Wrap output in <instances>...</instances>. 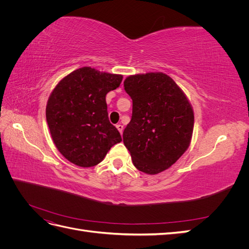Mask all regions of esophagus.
Masks as SVG:
<instances>
[{"instance_id":"1","label":"esophagus","mask_w":249,"mask_h":249,"mask_svg":"<svg viewBox=\"0 0 249 249\" xmlns=\"http://www.w3.org/2000/svg\"><path fill=\"white\" fill-rule=\"evenodd\" d=\"M116 127H117V130L119 131V133H120V134H123V131H124V125H123L122 124H116Z\"/></svg>"}]
</instances>
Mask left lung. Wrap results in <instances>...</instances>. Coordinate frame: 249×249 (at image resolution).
Instances as JSON below:
<instances>
[{
    "mask_svg": "<svg viewBox=\"0 0 249 249\" xmlns=\"http://www.w3.org/2000/svg\"><path fill=\"white\" fill-rule=\"evenodd\" d=\"M124 86L133 101L124 143L135 167L157 175L175 164L189 146L192 107L177 83L163 72L130 76Z\"/></svg>",
    "mask_w": 249,
    "mask_h": 249,
    "instance_id": "obj_1",
    "label": "left lung"
}]
</instances>
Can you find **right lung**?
<instances>
[{"instance_id": "1", "label": "right lung", "mask_w": 249, "mask_h": 249, "mask_svg": "<svg viewBox=\"0 0 249 249\" xmlns=\"http://www.w3.org/2000/svg\"><path fill=\"white\" fill-rule=\"evenodd\" d=\"M123 81L122 74L82 67L53 90L46 116L56 147L70 162L91 167L103 161L122 136L108 117L106 95Z\"/></svg>"}]
</instances>
